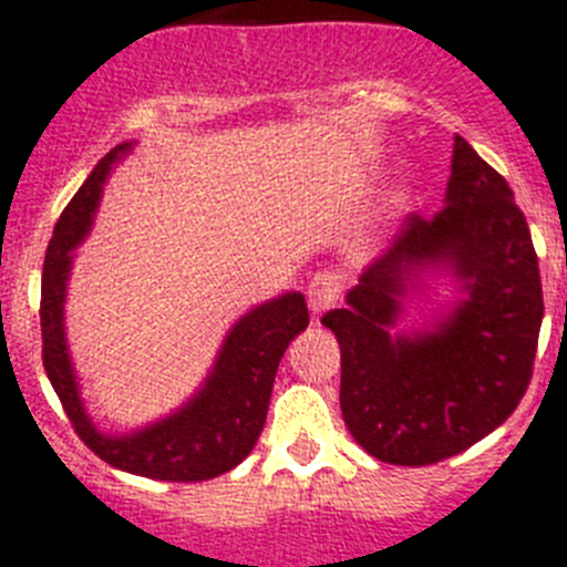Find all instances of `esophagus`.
Masks as SVG:
<instances>
[{
    "mask_svg": "<svg viewBox=\"0 0 567 567\" xmlns=\"http://www.w3.org/2000/svg\"><path fill=\"white\" fill-rule=\"evenodd\" d=\"M341 299V277L333 271H319L308 282V305L313 313H324Z\"/></svg>",
    "mask_w": 567,
    "mask_h": 567,
    "instance_id": "34e87169",
    "label": "esophagus"
}]
</instances>
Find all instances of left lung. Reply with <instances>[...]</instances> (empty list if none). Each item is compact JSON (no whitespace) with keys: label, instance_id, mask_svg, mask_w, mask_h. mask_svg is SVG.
<instances>
[{"label":"left lung","instance_id":"obj_1","mask_svg":"<svg viewBox=\"0 0 567 567\" xmlns=\"http://www.w3.org/2000/svg\"><path fill=\"white\" fill-rule=\"evenodd\" d=\"M446 203L404 217L390 254L361 274L347 308L321 316L341 347V415L364 452L395 466L461 455L517 410L543 324L537 251L506 177L455 135ZM446 261L467 299L435 334L389 328L403 279Z\"/></svg>","mask_w":567,"mask_h":567}]
</instances>
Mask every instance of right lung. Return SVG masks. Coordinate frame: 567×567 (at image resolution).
I'll return each instance as SVG.
<instances>
[{"instance_id":"obj_1","label":"right lung","mask_w":567,"mask_h":567,"mask_svg":"<svg viewBox=\"0 0 567 567\" xmlns=\"http://www.w3.org/2000/svg\"><path fill=\"white\" fill-rule=\"evenodd\" d=\"M130 152L121 144L99 161L93 175L75 192L53 228L42 271V361L75 435L104 463L124 472L169 483H200L231 472L248 457L265 426L279 359L290 341L308 328L310 313L302 293H285L259 305L234 324L206 386L181 412L124 437L101 435L81 406L68 341H64V288L70 251L90 231L101 183L112 163Z\"/></svg>"}]
</instances>
